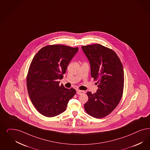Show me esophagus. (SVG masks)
Returning <instances> with one entry per match:
<instances>
[{
    "label": "esophagus",
    "instance_id": "34e87169",
    "mask_svg": "<svg viewBox=\"0 0 150 150\" xmlns=\"http://www.w3.org/2000/svg\"><path fill=\"white\" fill-rule=\"evenodd\" d=\"M84 91H83V90H77V91H76V93L78 94V95H82L83 93H84Z\"/></svg>",
    "mask_w": 150,
    "mask_h": 150
}]
</instances>
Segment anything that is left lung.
<instances>
[{
    "label": "left lung",
    "instance_id": "obj_1",
    "mask_svg": "<svg viewBox=\"0 0 150 150\" xmlns=\"http://www.w3.org/2000/svg\"><path fill=\"white\" fill-rule=\"evenodd\" d=\"M89 61L91 75L97 80L95 93L87 92L88 100L84 105L86 112L96 119L110 114L122 98L124 85L123 67L112 50L100 44L81 47Z\"/></svg>",
    "mask_w": 150,
    "mask_h": 150
}]
</instances>
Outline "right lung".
<instances>
[{"mask_svg": "<svg viewBox=\"0 0 150 150\" xmlns=\"http://www.w3.org/2000/svg\"><path fill=\"white\" fill-rule=\"evenodd\" d=\"M77 47L62 45L43 47L34 57L26 79L31 102L41 115L48 117L62 114L76 93L74 88L59 85L69 64L78 52Z\"/></svg>", "mask_w": 150, "mask_h": 150, "instance_id": "add662e5", "label": "right lung"}]
</instances>
